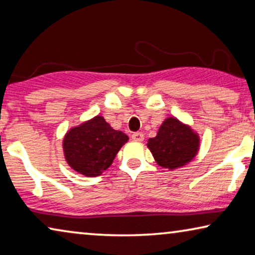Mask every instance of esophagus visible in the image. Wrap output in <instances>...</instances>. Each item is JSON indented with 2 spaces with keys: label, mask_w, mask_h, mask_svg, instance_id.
Wrapping results in <instances>:
<instances>
[{
  "label": "esophagus",
  "mask_w": 255,
  "mask_h": 255,
  "mask_svg": "<svg viewBox=\"0 0 255 255\" xmlns=\"http://www.w3.org/2000/svg\"><path fill=\"white\" fill-rule=\"evenodd\" d=\"M131 138H132V140H136V142H142V140L144 139V135L142 134V132L137 131L131 135Z\"/></svg>",
  "instance_id": "esophagus-1"
}]
</instances>
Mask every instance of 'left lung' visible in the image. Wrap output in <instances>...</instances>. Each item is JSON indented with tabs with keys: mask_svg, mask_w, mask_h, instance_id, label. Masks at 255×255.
Wrapping results in <instances>:
<instances>
[{
	"mask_svg": "<svg viewBox=\"0 0 255 255\" xmlns=\"http://www.w3.org/2000/svg\"><path fill=\"white\" fill-rule=\"evenodd\" d=\"M147 147L157 164L172 170L191 162L196 156L200 137L187 125L175 117H169L160 126L156 136L148 139Z\"/></svg>",
	"mask_w": 255,
	"mask_h": 255,
	"instance_id": "left-lung-1",
	"label": "left lung"
}]
</instances>
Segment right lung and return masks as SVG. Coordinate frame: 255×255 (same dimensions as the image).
Masks as SVG:
<instances>
[{
  "instance_id": "1",
  "label": "right lung",
  "mask_w": 255,
  "mask_h": 255,
  "mask_svg": "<svg viewBox=\"0 0 255 255\" xmlns=\"http://www.w3.org/2000/svg\"><path fill=\"white\" fill-rule=\"evenodd\" d=\"M128 136L113 129L103 117L96 116L71 128L63 138L68 164L86 177L100 176L110 167Z\"/></svg>"
}]
</instances>
